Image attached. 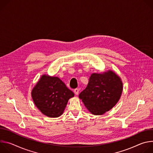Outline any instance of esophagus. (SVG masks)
Wrapping results in <instances>:
<instances>
[{"label":"esophagus","mask_w":153,"mask_h":153,"mask_svg":"<svg viewBox=\"0 0 153 153\" xmlns=\"http://www.w3.org/2000/svg\"><path fill=\"white\" fill-rule=\"evenodd\" d=\"M74 94L76 95H78L79 94V88H76L74 90Z\"/></svg>","instance_id":"34e87169"}]
</instances>
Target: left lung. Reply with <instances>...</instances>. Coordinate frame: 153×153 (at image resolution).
<instances>
[{
	"instance_id": "1",
	"label": "left lung",
	"mask_w": 153,
	"mask_h": 153,
	"mask_svg": "<svg viewBox=\"0 0 153 153\" xmlns=\"http://www.w3.org/2000/svg\"><path fill=\"white\" fill-rule=\"evenodd\" d=\"M123 91L121 78L109 70L91 74L86 88L79 97L92 114L100 116L110 111L119 102Z\"/></svg>"
}]
</instances>
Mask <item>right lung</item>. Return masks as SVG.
Returning <instances> with one entry per match:
<instances>
[{
    "label": "right lung",
    "instance_id": "right-lung-1",
    "mask_svg": "<svg viewBox=\"0 0 153 153\" xmlns=\"http://www.w3.org/2000/svg\"><path fill=\"white\" fill-rule=\"evenodd\" d=\"M74 94L58 77L43 74L31 91L38 110L49 117H58L64 112L68 100Z\"/></svg>",
    "mask_w": 153,
    "mask_h": 153
}]
</instances>
